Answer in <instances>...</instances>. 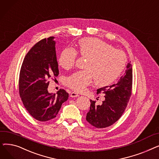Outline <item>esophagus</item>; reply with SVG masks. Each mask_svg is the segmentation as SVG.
Returning a JSON list of instances; mask_svg holds the SVG:
<instances>
[{
  "label": "esophagus",
  "mask_w": 159,
  "mask_h": 159,
  "mask_svg": "<svg viewBox=\"0 0 159 159\" xmlns=\"http://www.w3.org/2000/svg\"><path fill=\"white\" fill-rule=\"evenodd\" d=\"M70 96H71V97H79V94L77 93H75V92H71Z\"/></svg>",
  "instance_id": "obj_1"
}]
</instances>
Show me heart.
<instances>
[{
	"mask_svg": "<svg viewBox=\"0 0 159 159\" xmlns=\"http://www.w3.org/2000/svg\"><path fill=\"white\" fill-rule=\"evenodd\" d=\"M79 53L87 58L84 70L77 71L64 79V84L71 89L82 92L95 80L99 86H106L117 79L126 62L125 54L111 45L97 38H86L79 43L77 52L73 48L64 49L58 63L64 69L75 64Z\"/></svg>",
	"mask_w": 159,
	"mask_h": 159,
	"instance_id": "obj_1",
	"label": "heart"
}]
</instances>
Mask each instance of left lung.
Segmentation results:
<instances>
[{"label":"left lung","mask_w":159,"mask_h":159,"mask_svg":"<svg viewBox=\"0 0 159 159\" xmlns=\"http://www.w3.org/2000/svg\"><path fill=\"white\" fill-rule=\"evenodd\" d=\"M119 80L111 86L98 89L97 93H104V101L101 105H95L96 101L90 100L89 111L86 120L97 128H104L117 121L127 107L132 91L133 73L130 62Z\"/></svg>","instance_id":"1"}]
</instances>
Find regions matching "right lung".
Instances as JSON below:
<instances>
[{
  "label": "right lung",
  "mask_w": 159,
  "mask_h": 159,
  "mask_svg": "<svg viewBox=\"0 0 159 159\" xmlns=\"http://www.w3.org/2000/svg\"><path fill=\"white\" fill-rule=\"evenodd\" d=\"M54 37L44 39L33 46L25 56L19 75V95L33 118L40 122L56 117L69 94L60 89L57 94L48 91V79L58 75Z\"/></svg>",
  "instance_id": "right-lung-1"
}]
</instances>
